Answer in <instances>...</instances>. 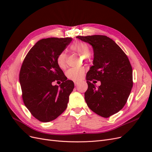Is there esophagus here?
Here are the masks:
<instances>
[{"label":"esophagus","instance_id":"esophagus-1","mask_svg":"<svg viewBox=\"0 0 152 152\" xmlns=\"http://www.w3.org/2000/svg\"><path fill=\"white\" fill-rule=\"evenodd\" d=\"M79 82H74V84H75V86H77L78 84H79Z\"/></svg>","mask_w":152,"mask_h":152}]
</instances>
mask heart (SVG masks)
Listing matches in <instances>:
<instances>
[{"label": "heart", "mask_w": 152, "mask_h": 152, "mask_svg": "<svg viewBox=\"0 0 152 152\" xmlns=\"http://www.w3.org/2000/svg\"><path fill=\"white\" fill-rule=\"evenodd\" d=\"M71 49L78 52L84 57H88L90 53V48L86 43L83 42H74L71 45ZM66 58L67 55L65 52H61L58 55L57 58V63L61 68H65L66 66ZM85 73V70L83 68H70L66 72V75L68 79L73 81H79L82 79Z\"/></svg>", "instance_id": "1"}]
</instances>
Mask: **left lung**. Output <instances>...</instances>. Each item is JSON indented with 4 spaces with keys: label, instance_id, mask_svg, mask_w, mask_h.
Listing matches in <instances>:
<instances>
[{
    "label": "left lung",
    "instance_id": "8db88e82",
    "mask_svg": "<svg viewBox=\"0 0 152 152\" xmlns=\"http://www.w3.org/2000/svg\"><path fill=\"white\" fill-rule=\"evenodd\" d=\"M77 38L91 44L94 51L93 66L86 75V102L92 111L108 118L122 109L131 93L133 82L130 61L122 49L107 36ZM93 80L101 82L98 88L90 82Z\"/></svg>",
    "mask_w": 152,
    "mask_h": 152
}]
</instances>
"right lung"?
I'll list each match as a JSON object with an SVG mask.
<instances>
[{
  "mask_svg": "<svg viewBox=\"0 0 152 152\" xmlns=\"http://www.w3.org/2000/svg\"><path fill=\"white\" fill-rule=\"evenodd\" d=\"M72 39L48 38L39 40L26 54L21 67L20 82L26 107L42 122L56 119L65 111L74 88L57 63L58 55ZM55 81L62 82L59 87Z\"/></svg>",
  "mask_w": 152,
  "mask_h": 152,
  "instance_id": "right-lung-1",
  "label": "right lung"
}]
</instances>
